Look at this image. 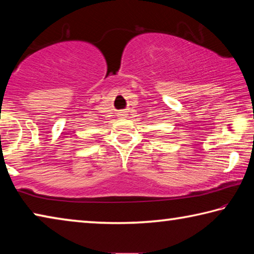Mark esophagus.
Instances as JSON below:
<instances>
[{"label":"esophagus","mask_w":254,"mask_h":254,"mask_svg":"<svg viewBox=\"0 0 254 254\" xmlns=\"http://www.w3.org/2000/svg\"><path fill=\"white\" fill-rule=\"evenodd\" d=\"M126 112H120V117L121 118H126Z\"/></svg>","instance_id":"esophagus-1"}]
</instances>
